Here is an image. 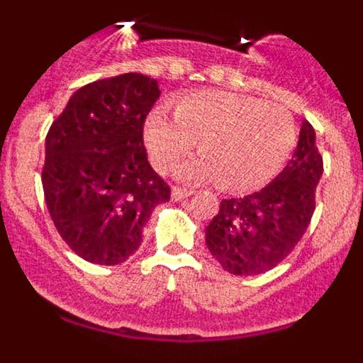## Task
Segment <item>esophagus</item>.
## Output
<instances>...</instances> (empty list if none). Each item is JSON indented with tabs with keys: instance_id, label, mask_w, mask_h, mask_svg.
<instances>
[{
	"instance_id": "esophagus-1",
	"label": "esophagus",
	"mask_w": 363,
	"mask_h": 363,
	"mask_svg": "<svg viewBox=\"0 0 363 363\" xmlns=\"http://www.w3.org/2000/svg\"><path fill=\"white\" fill-rule=\"evenodd\" d=\"M192 194V191H187V189H182V187H174L171 191V200L172 201H182L185 198H189Z\"/></svg>"
}]
</instances>
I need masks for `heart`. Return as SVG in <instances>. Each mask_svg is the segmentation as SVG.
Segmentation results:
<instances>
[{
	"label": "heart",
	"mask_w": 363,
	"mask_h": 363,
	"mask_svg": "<svg viewBox=\"0 0 363 363\" xmlns=\"http://www.w3.org/2000/svg\"><path fill=\"white\" fill-rule=\"evenodd\" d=\"M171 118L154 108L143 123V142L158 171L191 152L200 158L178 169L184 182H218L229 192H252L277 178L296 145L291 112L272 101L230 92H194L178 99Z\"/></svg>",
	"instance_id": "heart-1"
}]
</instances>
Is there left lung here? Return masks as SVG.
Here are the masks:
<instances>
[{"mask_svg":"<svg viewBox=\"0 0 363 363\" xmlns=\"http://www.w3.org/2000/svg\"><path fill=\"white\" fill-rule=\"evenodd\" d=\"M322 172L316 134L306 121L293 158L271 184L249 196L221 200L205 229V243L218 264L238 277L277 267L309 227Z\"/></svg>","mask_w":363,"mask_h":363,"instance_id":"1","label":"left lung"}]
</instances>
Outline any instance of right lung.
I'll return each instance as SVG.
<instances>
[{"label": "right lung", "instance_id": "obj_1", "mask_svg": "<svg viewBox=\"0 0 363 363\" xmlns=\"http://www.w3.org/2000/svg\"><path fill=\"white\" fill-rule=\"evenodd\" d=\"M158 82L129 72L70 96L45 140V201L57 233L79 258L118 265L136 252L143 225L171 189L152 171L143 123Z\"/></svg>", "mask_w": 363, "mask_h": 363}]
</instances>
